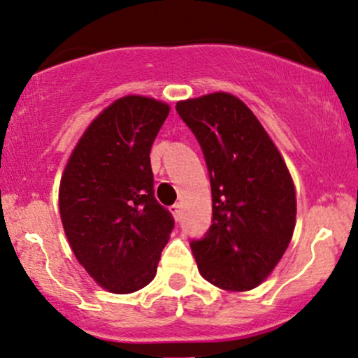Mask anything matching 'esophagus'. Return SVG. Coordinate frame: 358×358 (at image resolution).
<instances>
[{
  "label": "esophagus",
  "instance_id": "1",
  "mask_svg": "<svg viewBox=\"0 0 358 358\" xmlns=\"http://www.w3.org/2000/svg\"><path fill=\"white\" fill-rule=\"evenodd\" d=\"M170 212L175 217V220H180V217H182V206H180V203L171 205L170 206Z\"/></svg>",
  "mask_w": 358,
  "mask_h": 358
}]
</instances>
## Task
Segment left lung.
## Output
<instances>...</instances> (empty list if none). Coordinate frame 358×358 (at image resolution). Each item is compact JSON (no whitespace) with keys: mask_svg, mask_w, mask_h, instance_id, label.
I'll return each instance as SVG.
<instances>
[{"mask_svg":"<svg viewBox=\"0 0 358 358\" xmlns=\"http://www.w3.org/2000/svg\"><path fill=\"white\" fill-rule=\"evenodd\" d=\"M203 150L213 223L192 242L198 272L212 285L247 292L265 282L295 230V185L282 153L253 111L217 92L176 103Z\"/></svg>","mask_w":358,"mask_h":358,"instance_id":"left-lung-1","label":"left lung"}]
</instances>
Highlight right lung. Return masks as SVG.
<instances>
[{
  "label": "right lung",
  "instance_id": "add662e5",
  "mask_svg": "<svg viewBox=\"0 0 358 358\" xmlns=\"http://www.w3.org/2000/svg\"><path fill=\"white\" fill-rule=\"evenodd\" d=\"M170 105L127 94L106 106L68 158L58 203L76 260L111 294H133L157 275L175 220L153 195L150 150Z\"/></svg>",
  "mask_w": 358,
  "mask_h": 358
}]
</instances>
